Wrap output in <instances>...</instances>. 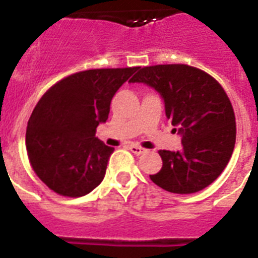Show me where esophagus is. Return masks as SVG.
<instances>
[{
	"label": "esophagus",
	"mask_w": 258,
	"mask_h": 258,
	"mask_svg": "<svg viewBox=\"0 0 258 258\" xmlns=\"http://www.w3.org/2000/svg\"><path fill=\"white\" fill-rule=\"evenodd\" d=\"M128 149L130 151H131L133 154H135V155H141V154H143L146 151L145 149H142L141 146H137V145H131Z\"/></svg>",
	"instance_id": "1"
}]
</instances>
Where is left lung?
<instances>
[{"instance_id": "left-lung-1", "label": "left lung", "mask_w": 258, "mask_h": 258, "mask_svg": "<svg viewBox=\"0 0 258 258\" xmlns=\"http://www.w3.org/2000/svg\"><path fill=\"white\" fill-rule=\"evenodd\" d=\"M130 82L161 95L166 116L182 138L180 151H159L163 165L151 180L176 194L208 187L224 171L236 143V117L224 88L206 72L184 64L145 67Z\"/></svg>"}]
</instances>
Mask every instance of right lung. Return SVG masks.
<instances>
[{"label":"right lung","mask_w":258,"mask_h":258,"mask_svg":"<svg viewBox=\"0 0 258 258\" xmlns=\"http://www.w3.org/2000/svg\"><path fill=\"white\" fill-rule=\"evenodd\" d=\"M139 67L78 72L54 84L34 107L26 151L34 172L64 197H82L101 183L113 147L95 137L108 119L116 91Z\"/></svg>","instance_id":"add662e5"}]
</instances>
